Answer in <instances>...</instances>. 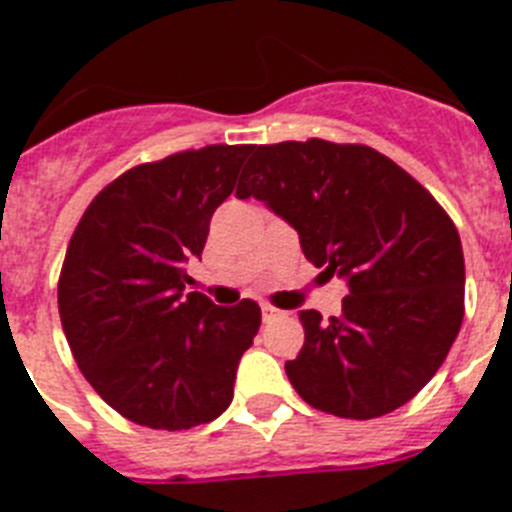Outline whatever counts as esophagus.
<instances>
[{"instance_id":"obj_1","label":"esophagus","mask_w":512,"mask_h":512,"mask_svg":"<svg viewBox=\"0 0 512 512\" xmlns=\"http://www.w3.org/2000/svg\"><path fill=\"white\" fill-rule=\"evenodd\" d=\"M261 315H264V323H271V320L282 318L284 312L277 310V307H271V305H261Z\"/></svg>"}]
</instances>
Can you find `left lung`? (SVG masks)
<instances>
[{
	"label": "left lung",
	"instance_id": "1",
	"mask_svg": "<svg viewBox=\"0 0 512 512\" xmlns=\"http://www.w3.org/2000/svg\"><path fill=\"white\" fill-rule=\"evenodd\" d=\"M235 194L300 233L305 259L348 282L338 318L302 310L287 377L315 410L369 420L413 400L464 320L459 230L433 194L379 151L310 138L253 146Z\"/></svg>",
	"mask_w": 512,
	"mask_h": 512
}]
</instances>
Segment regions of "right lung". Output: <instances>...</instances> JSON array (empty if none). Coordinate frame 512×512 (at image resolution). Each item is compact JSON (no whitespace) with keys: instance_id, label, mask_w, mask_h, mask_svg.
<instances>
[{"instance_id":"add662e5","label":"right lung","mask_w":512,"mask_h":512,"mask_svg":"<svg viewBox=\"0 0 512 512\" xmlns=\"http://www.w3.org/2000/svg\"><path fill=\"white\" fill-rule=\"evenodd\" d=\"M253 146H205L120 174L81 215L58 277L66 341L94 392L153 431L210 423L233 400L235 369L261 307L189 292L210 217Z\"/></svg>"}]
</instances>
